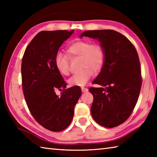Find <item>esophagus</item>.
<instances>
[{
  "mask_svg": "<svg viewBox=\"0 0 157 157\" xmlns=\"http://www.w3.org/2000/svg\"><path fill=\"white\" fill-rule=\"evenodd\" d=\"M81 89H82V92H87L88 91V89L86 88H84V87H82Z\"/></svg>",
  "mask_w": 157,
  "mask_h": 157,
  "instance_id": "1",
  "label": "esophagus"
}]
</instances>
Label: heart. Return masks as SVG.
<instances>
[{"label": "heart", "instance_id": "heart-1", "mask_svg": "<svg viewBox=\"0 0 157 157\" xmlns=\"http://www.w3.org/2000/svg\"><path fill=\"white\" fill-rule=\"evenodd\" d=\"M66 55L59 52L55 55V64L56 69L63 75H68L70 71L69 59L80 57L81 71L69 79L71 86H85L94 75V70L102 69L105 60L103 46L98 42L91 43L86 39H79L71 43L65 49Z\"/></svg>", "mask_w": 157, "mask_h": 157}]
</instances>
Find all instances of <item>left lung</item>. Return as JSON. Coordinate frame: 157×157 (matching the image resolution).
Segmentation results:
<instances>
[{
  "label": "left lung",
  "instance_id": "1",
  "mask_svg": "<svg viewBox=\"0 0 157 157\" xmlns=\"http://www.w3.org/2000/svg\"><path fill=\"white\" fill-rule=\"evenodd\" d=\"M86 36L97 39L103 46L105 60L101 71L89 91L94 97L93 119L105 128H112L129 118L137 103L142 86L140 63L132 43L119 32L111 29L87 30Z\"/></svg>",
  "mask_w": 157,
  "mask_h": 157
}]
</instances>
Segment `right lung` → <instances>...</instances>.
Here are the masks:
<instances>
[{
  "label": "right lung",
  "instance_id": "add662e5",
  "mask_svg": "<svg viewBox=\"0 0 157 157\" xmlns=\"http://www.w3.org/2000/svg\"><path fill=\"white\" fill-rule=\"evenodd\" d=\"M73 32H39L22 59V87L28 107L36 121L52 132L62 131L69 125L82 94L77 86L66 88V82L55 64L59 48ZM57 89L62 90L60 95L56 94Z\"/></svg>",
  "mask_w": 157,
  "mask_h": 157
}]
</instances>
